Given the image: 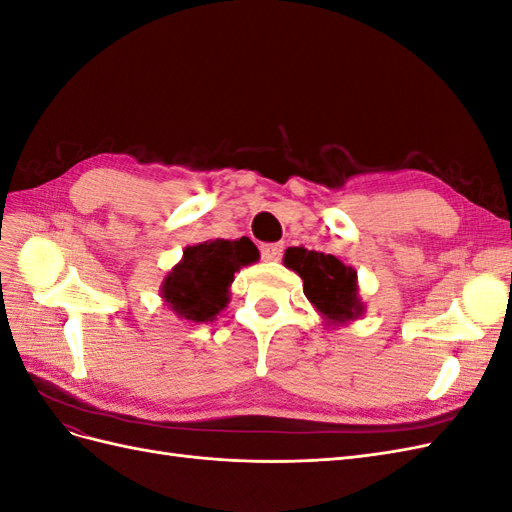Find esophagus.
I'll return each instance as SVG.
<instances>
[{"mask_svg":"<svg viewBox=\"0 0 512 512\" xmlns=\"http://www.w3.org/2000/svg\"><path fill=\"white\" fill-rule=\"evenodd\" d=\"M260 254L265 260H280L284 254V243H262Z\"/></svg>","mask_w":512,"mask_h":512,"instance_id":"1","label":"esophagus"}]
</instances>
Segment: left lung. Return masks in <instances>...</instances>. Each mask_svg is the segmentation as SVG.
Returning a JSON list of instances; mask_svg holds the SVG:
<instances>
[{
    "label": "left lung",
    "instance_id": "obj_1",
    "mask_svg": "<svg viewBox=\"0 0 512 512\" xmlns=\"http://www.w3.org/2000/svg\"><path fill=\"white\" fill-rule=\"evenodd\" d=\"M284 265L301 275L305 297L329 320L344 322L363 312V305L356 299V271L333 254L290 247Z\"/></svg>",
    "mask_w": 512,
    "mask_h": 512
}]
</instances>
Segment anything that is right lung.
I'll use <instances>...</instances> for the list:
<instances>
[{
	"mask_svg": "<svg viewBox=\"0 0 512 512\" xmlns=\"http://www.w3.org/2000/svg\"><path fill=\"white\" fill-rule=\"evenodd\" d=\"M256 260L258 250L247 237L239 241L213 239L185 247L183 260L164 280L162 297L185 320H211L226 307L228 286L235 273Z\"/></svg>",
	"mask_w": 512,
	"mask_h": 512,
	"instance_id": "obj_1",
	"label": "right lung"
}]
</instances>
